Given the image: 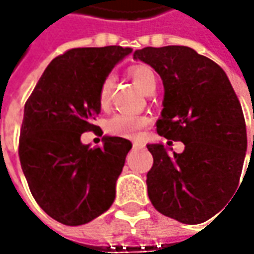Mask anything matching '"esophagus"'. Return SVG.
Returning a JSON list of instances; mask_svg holds the SVG:
<instances>
[{
	"label": "esophagus",
	"mask_w": 254,
	"mask_h": 254,
	"mask_svg": "<svg viewBox=\"0 0 254 254\" xmlns=\"http://www.w3.org/2000/svg\"><path fill=\"white\" fill-rule=\"evenodd\" d=\"M132 147L134 148H140V147H144V144L141 141H134L132 142Z\"/></svg>",
	"instance_id": "esophagus-1"
}]
</instances>
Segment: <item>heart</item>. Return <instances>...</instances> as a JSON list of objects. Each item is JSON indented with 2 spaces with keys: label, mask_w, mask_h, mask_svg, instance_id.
<instances>
[{
  "label": "heart",
  "mask_w": 254,
  "mask_h": 254,
  "mask_svg": "<svg viewBox=\"0 0 254 254\" xmlns=\"http://www.w3.org/2000/svg\"><path fill=\"white\" fill-rule=\"evenodd\" d=\"M134 83L137 84L144 93L155 90L157 87V77L155 73L150 66L145 64H137L130 69ZM114 77L113 74H109L104 77L100 90H99V103L103 109H106L110 102V93H112ZM150 117L147 116H138V114H131V113H119L113 116L107 123V131L113 135L119 137H126V138H134L137 137L144 127L150 124Z\"/></svg>",
  "instance_id": "heart-1"
}]
</instances>
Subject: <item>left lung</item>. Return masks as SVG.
Returning <instances> with one entry per match:
<instances>
[{"mask_svg":"<svg viewBox=\"0 0 254 254\" xmlns=\"http://www.w3.org/2000/svg\"><path fill=\"white\" fill-rule=\"evenodd\" d=\"M134 59L150 64L162 79L157 132L171 140L168 145H185L181 154H170L172 148L162 142L147 145L154 158L147 174L150 200L178 222H205L239 185L248 151L239 99L219 64L188 46H148L135 51Z\"/></svg>","mask_w":254,"mask_h":254,"instance_id":"obj_1","label":"left lung"}]
</instances>
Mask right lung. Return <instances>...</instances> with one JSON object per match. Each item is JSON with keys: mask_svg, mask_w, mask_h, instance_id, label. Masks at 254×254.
I'll return each instance as SVG.
<instances>
[{"mask_svg": "<svg viewBox=\"0 0 254 254\" xmlns=\"http://www.w3.org/2000/svg\"><path fill=\"white\" fill-rule=\"evenodd\" d=\"M131 48H74L55 58L25 103L19 161L31 193L55 220L77 226L100 216L116 198L131 142L103 137L90 148L80 135L100 113L99 90Z\"/></svg>", "mask_w": 254, "mask_h": 254, "instance_id": "obj_1", "label": "right lung"}]
</instances>
